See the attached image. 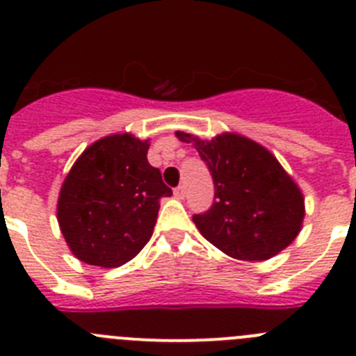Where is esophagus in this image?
I'll return each instance as SVG.
<instances>
[{
  "instance_id": "esophagus-1",
  "label": "esophagus",
  "mask_w": 356,
  "mask_h": 356,
  "mask_svg": "<svg viewBox=\"0 0 356 356\" xmlns=\"http://www.w3.org/2000/svg\"><path fill=\"white\" fill-rule=\"evenodd\" d=\"M174 195L177 197V199H184V195H186V188H184V186H177L174 190Z\"/></svg>"
}]
</instances>
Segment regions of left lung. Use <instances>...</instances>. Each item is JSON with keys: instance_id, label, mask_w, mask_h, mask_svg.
<instances>
[{"instance_id": "1", "label": "left lung", "mask_w": 356, "mask_h": 356, "mask_svg": "<svg viewBox=\"0 0 356 356\" xmlns=\"http://www.w3.org/2000/svg\"><path fill=\"white\" fill-rule=\"evenodd\" d=\"M175 136L193 143L211 172L215 202L202 215H193L209 243L234 259L264 261L296 240L305 218V197L274 154L234 132L213 140L182 131Z\"/></svg>"}]
</instances>
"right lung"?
Returning <instances> with one entry per match:
<instances>
[{"instance_id": "add662e5", "label": "right lung", "mask_w": 356, "mask_h": 356, "mask_svg": "<svg viewBox=\"0 0 356 356\" xmlns=\"http://www.w3.org/2000/svg\"><path fill=\"white\" fill-rule=\"evenodd\" d=\"M148 140L123 132L89 145L58 193L57 220L71 252L88 265L114 268L131 261L154 233L161 172L147 159Z\"/></svg>"}]
</instances>
